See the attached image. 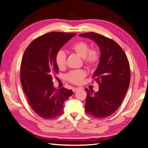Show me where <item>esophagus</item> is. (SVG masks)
I'll list each match as a JSON object with an SVG mask.
<instances>
[{
	"label": "esophagus",
	"instance_id": "obj_1",
	"mask_svg": "<svg viewBox=\"0 0 148 148\" xmlns=\"http://www.w3.org/2000/svg\"><path fill=\"white\" fill-rule=\"evenodd\" d=\"M78 88H73V92H75L76 91H78Z\"/></svg>",
	"mask_w": 148,
	"mask_h": 148
}]
</instances>
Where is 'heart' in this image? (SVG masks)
<instances>
[{"mask_svg":"<svg viewBox=\"0 0 148 148\" xmlns=\"http://www.w3.org/2000/svg\"><path fill=\"white\" fill-rule=\"evenodd\" d=\"M89 44L83 41H79L72 44L70 47V50L76 54L83 59L84 64L89 67L94 68L99 62L100 55L96 50H89ZM55 62L59 70L65 69L66 65L65 53L62 51L57 53ZM86 76V71L83 70L71 71L66 75V79L69 82L75 84H81L83 78Z\"/></svg>","mask_w":148,"mask_h":148,"instance_id":"1","label":"heart"}]
</instances>
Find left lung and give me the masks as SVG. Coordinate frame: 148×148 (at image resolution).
Segmentation results:
<instances>
[{"instance_id": "8db88e82", "label": "left lung", "mask_w": 148, "mask_h": 148, "mask_svg": "<svg viewBox=\"0 0 148 148\" xmlns=\"http://www.w3.org/2000/svg\"><path fill=\"white\" fill-rule=\"evenodd\" d=\"M79 36L93 40L101 52L99 65L92 76L99 84V91L95 92L85 88V111L95 118L107 117L119 109L128 90L130 82L128 60L112 39L94 32Z\"/></svg>"}]
</instances>
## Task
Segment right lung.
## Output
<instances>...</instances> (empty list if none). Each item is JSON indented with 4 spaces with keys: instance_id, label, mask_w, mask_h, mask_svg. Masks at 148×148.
Listing matches in <instances>:
<instances>
[{
    "instance_id": "right-lung-1",
    "label": "right lung",
    "mask_w": 148,
    "mask_h": 148,
    "mask_svg": "<svg viewBox=\"0 0 148 148\" xmlns=\"http://www.w3.org/2000/svg\"><path fill=\"white\" fill-rule=\"evenodd\" d=\"M76 33L50 32L31 42L22 59V88L32 109L40 117L54 119L62 114L64 104L73 92L53 86V76L59 72L55 62L57 53Z\"/></svg>"
}]
</instances>
